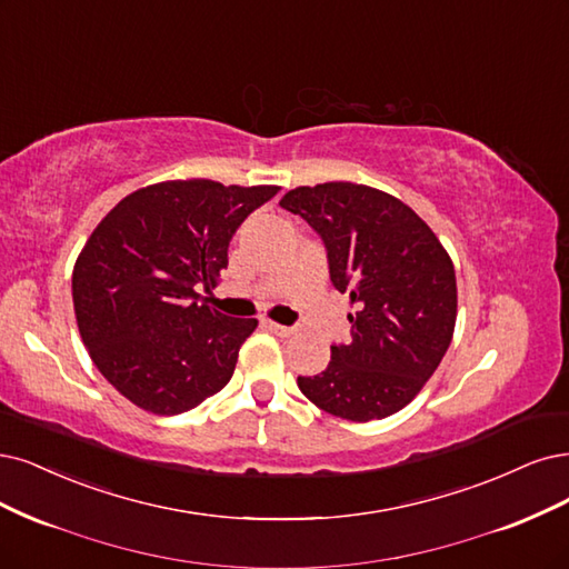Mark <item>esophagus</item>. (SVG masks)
Segmentation results:
<instances>
[{
    "mask_svg": "<svg viewBox=\"0 0 569 569\" xmlns=\"http://www.w3.org/2000/svg\"><path fill=\"white\" fill-rule=\"evenodd\" d=\"M266 327L270 329V331H276L278 337H291V335H297V327H284V325H278V322H266Z\"/></svg>",
    "mask_w": 569,
    "mask_h": 569,
    "instance_id": "esophagus-1",
    "label": "esophagus"
}]
</instances>
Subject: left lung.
<instances>
[{
    "instance_id": "left-lung-1",
    "label": "left lung",
    "mask_w": 569,
    "mask_h": 569,
    "mask_svg": "<svg viewBox=\"0 0 569 569\" xmlns=\"http://www.w3.org/2000/svg\"><path fill=\"white\" fill-rule=\"evenodd\" d=\"M280 207L316 230L329 278L350 293V343L331 346L301 393L329 415L375 421L417 398L452 343L455 266L436 232L393 194L348 181L289 190Z\"/></svg>"
}]
</instances>
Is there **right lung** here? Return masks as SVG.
Listing matches in <instances>:
<instances>
[{
	"label": "right lung",
	"mask_w": 569,
	"mask_h": 569,
	"mask_svg": "<svg viewBox=\"0 0 569 569\" xmlns=\"http://www.w3.org/2000/svg\"><path fill=\"white\" fill-rule=\"evenodd\" d=\"M278 186L164 181L136 190L96 226L72 270L80 337L98 371L146 411L173 417L230 381L253 318H228L202 293L228 244Z\"/></svg>",
	"instance_id": "right-lung-1"
}]
</instances>
